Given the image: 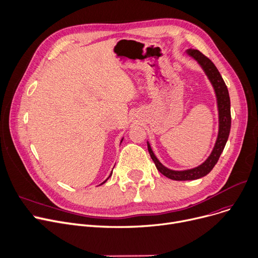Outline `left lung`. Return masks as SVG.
Masks as SVG:
<instances>
[{
    "label": "left lung",
    "instance_id": "obj_1",
    "mask_svg": "<svg viewBox=\"0 0 258 258\" xmlns=\"http://www.w3.org/2000/svg\"><path fill=\"white\" fill-rule=\"evenodd\" d=\"M188 55L193 57L196 62H198L203 70L205 71L206 76L209 79L210 83L213 86V89L215 91L216 101H217V109H218V136L214 145V148L206 161L200 165L199 167H195L189 170H181L175 171L171 170L165 167L161 162L158 161L155 154L153 153L150 144L147 142L148 145V151L152 161L155 164L156 169L166 177L173 179V180H193L201 178L207 175L213 167L216 165L218 158L222 154L226 143L228 141L230 129H231V111H230V96L227 86L220 76L219 71L215 67V65L211 60L205 56L201 51L196 50V49H188L186 51Z\"/></svg>",
    "mask_w": 258,
    "mask_h": 258
}]
</instances>
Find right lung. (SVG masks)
<instances>
[{
	"instance_id": "obj_1",
	"label": "right lung",
	"mask_w": 258,
	"mask_h": 258,
	"mask_svg": "<svg viewBox=\"0 0 258 258\" xmlns=\"http://www.w3.org/2000/svg\"><path fill=\"white\" fill-rule=\"evenodd\" d=\"M121 141H122V140H121ZM121 141H120V143H121ZM111 175H112V172H111V173H110V175H109V177H110V176H111ZM109 177H108V178H109ZM108 178H107V179H108ZM107 179H106V180H105V181H103V182H102V183H101V185H103V183H104V182H106V181H107Z\"/></svg>"
}]
</instances>
